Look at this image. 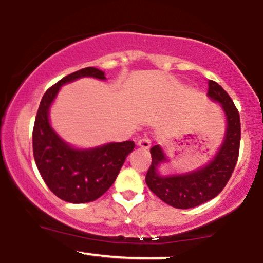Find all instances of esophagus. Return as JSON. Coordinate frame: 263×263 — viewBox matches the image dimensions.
Masks as SVG:
<instances>
[{
  "label": "esophagus",
  "mask_w": 263,
  "mask_h": 263,
  "mask_svg": "<svg viewBox=\"0 0 263 263\" xmlns=\"http://www.w3.org/2000/svg\"><path fill=\"white\" fill-rule=\"evenodd\" d=\"M137 146L140 147L141 149H148L151 147V140H149V138H147V137L141 138V140L137 142Z\"/></svg>",
  "instance_id": "1"
}]
</instances>
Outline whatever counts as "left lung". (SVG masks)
Listing matches in <instances>:
<instances>
[{
	"label": "left lung",
	"instance_id": "1",
	"mask_svg": "<svg viewBox=\"0 0 263 263\" xmlns=\"http://www.w3.org/2000/svg\"><path fill=\"white\" fill-rule=\"evenodd\" d=\"M208 98L221 106L225 115V134L213 158L204 165L184 173L163 174L161 167L170 163L162 146L151 148L152 164L146 183L161 200L177 209H189L206 203L224 189L236 165L240 148L241 127L237 108L229 93L215 81H209Z\"/></svg>",
	"mask_w": 263,
	"mask_h": 263
}]
</instances>
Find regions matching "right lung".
<instances>
[{
  "label": "right lung",
  "mask_w": 263,
  "mask_h": 263,
  "mask_svg": "<svg viewBox=\"0 0 263 263\" xmlns=\"http://www.w3.org/2000/svg\"><path fill=\"white\" fill-rule=\"evenodd\" d=\"M81 78L106 80L104 71L92 66L66 75L43 95L33 128V155L39 173L57 197L73 204L93 201L106 193L135 148L134 141L79 148L53 128L49 111L57 95L65 84Z\"/></svg>",
  "instance_id": "add662e5"
}]
</instances>
